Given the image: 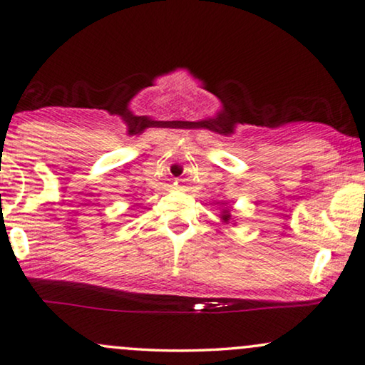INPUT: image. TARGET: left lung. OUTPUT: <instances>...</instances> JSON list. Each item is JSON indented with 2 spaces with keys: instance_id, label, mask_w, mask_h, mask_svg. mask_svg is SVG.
Listing matches in <instances>:
<instances>
[{
  "instance_id": "1",
  "label": "left lung",
  "mask_w": 365,
  "mask_h": 365,
  "mask_svg": "<svg viewBox=\"0 0 365 365\" xmlns=\"http://www.w3.org/2000/svg\"><path fill=\"white\" fill-rule=\"evenodd\" d=\"M229 217H230L229 214H224V215H222V219H224V220H229Z\"/></svg>"
}]
</instances>
